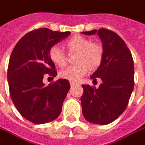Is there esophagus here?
I'll return each instance as SVG.
<instances>
[{
	"mask_svg": "<svg viewBox=\"0 0 145 145\" xmlns=\"http://www.w3.org/2000/svg\"><path fill=\"white\" fill-rule=\"evenodd\" d=\"M70 84H71V88H73V87H74V86L76 85V84H75L74 82H71Z\"/></svg>",
	"mask_w": 145,
	"mask_h": 145,
	"instance_id": "34e87169",
	"label": "esophagus"
}]
</instances>
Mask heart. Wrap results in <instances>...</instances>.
Returning <instances> with one entry per match:
<instances>
[{"label": "heart", "mask_w": 145, "mask_h": 145, "mask_svg": "<svg viewBox=\"0 0 145 145\" xmlns=\"http://www.w3.org/2000/svg\"><path fill=\"white\" fill-rule=\"evenodd\" d=\"M65 46L70 53H78L75 59L78 64L61 70L59 72L60 78L76 82L88 73L89 67L93 69L101 63L104 49L99 43L91 42L86 37L75 35L67 40ZM48 56L58 67H63L66 64V54L58 45H53L49 48Z\"/></svg>", "instance_id": "obj_1"}]
</instances>
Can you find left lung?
Wrapping results in <instances>:
<instances>
[{
    "instance_id": "1",
    "label": "left lung",
    "mask_w": 145,
    "mask_h": 145,
    "mask_svg": "<svg viewBox=\"0 0 145 145\" xmlns=\"http://www.w3.org/2000/svg\"><path fill=\"white\" fill-rule=\"evenodd\" d=\"M82 33L97 34L104 49L101 63L91 76L93 82L101 78L102 82L98 88L82 85V114L91 123L107 125L117 119L129 103L135 84L133 57L125 41L111 30L101 28Z\"/></svg>"
}]
</instances>
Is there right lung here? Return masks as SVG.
Instances as JSON below:
<instances>
[{
  "mask_svg": "<svg viewBox=\"0 0 145 145\" xmlns=\"http://www.w3.org/2000/svg\"><path fill=\"white\" fill-rule=\"evenodd\" d=\"M71 33L40 28L27 33L14 48L9 60L7 81L11 100L20 114L38 125L57 119L70 89L67 79L45 86L44 74L57 76L48 50Z\"/></svg>",
  "mask_w": 145,
  "mask_h": 145,
  "instance_id": "add662e5",
  "label": "right lung"
}]
</instances>
